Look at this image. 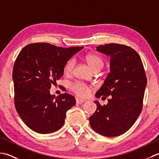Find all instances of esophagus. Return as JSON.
<instances>
[{"label":"esophagus","mask_w":159,"mask_h":159,"mask_svg":"<svg viewBox=\"0 0 159 159\" xmlns=\"http://www.w3.org/2000/svg\"><path fill=\"white\" fill-rule=\"evenodd\" d=\"M85 100L84 99H82V98H76V104H82L83 102H85Z\"/></svg>","instance_id":"34e87169"}]
</instances>
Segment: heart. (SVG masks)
Segmentation results:
<instances>
[{"mask_svg":"<svg viewBox=\"0 0 159 159\" xmlns=\"http://www.w3.org/2000/svg\"><path fill=\"white\" fill-rule=\"evenodd\" d=\"M87 63H88V65L92 67V68L94 71H97L102 68L104 66V61L103 60L100 58V57L97 56L93 54H89L87 55L85 57ZM74 64H75V61L74 59L70 60L67 62L65 67H64V71L67 74H70L72 72V70L74 68ZM71 89L73 92L77 94L78 96L85 97L87 96L90 93V90L88 87H87L85 84L80 82H76L72 83L71 85Z\"/></svg>","mask_w":159,"mask_h":159,"instance_id":"1","label":"heart"}]
</instances>
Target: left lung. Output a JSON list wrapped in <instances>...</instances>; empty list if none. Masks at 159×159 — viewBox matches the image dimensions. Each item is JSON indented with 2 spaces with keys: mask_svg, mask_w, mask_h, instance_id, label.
<instances>
[{
  "mask_svg": "<svg viewBox=\"0 0 159 159\" xmlns=\"http://www.w3.org/2000/svg\"><path fill=\"white\" fill-rule=\"evenodd\" d=\"M96 49L110 57L111 70L96 96L110 98L104 106L94 102L97 109L89 117L90 126L103 136L117 137L129 130L140 115L147 78L140 56L130 47L108 43Z\"/></svg>",
  "mask_w": 159,
  "mask_h": 159,
  "instance_id": "8db88e82",
  "label": "left lung"
}]
</instances>
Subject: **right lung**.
<instances>
[{
  "label": "right lung",
  "instance_id": "obj_1",
  "mask_svg": "<svg viewBox=\"0 0 159 159\" xmlns=\"http://www.w3.org/2000/svg\"><path fill=\"white\" fill-rule=\"evenodd\" d=\"M83 48L35 43L19 53L12 74L15 107L24 123L33 131L48 134L63 126L66 112L76 100L67 93L56 97L49 89L63 76L67 61Z\"/></svg>",
  "mask_w": 159,
  "mask_h": 159
}]
</instances>
